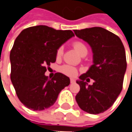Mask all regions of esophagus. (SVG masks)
<instances>
[{
  "instance_id": "esophagus-1",
  "label": "esophagus",
  "mask_w": 132,
  "mask_h": 132,
  "mask_svg": "<svg viewBox=\"0 0 132 132\" xmlns=\"http://www.w3.org/2000/svg\"><path fill=\"white\" fill-rule=\"evenodd\" d=\"M70 82H71V84H73V83L76 82V81H75L74 78H71V79H70Z\"/></svg>"
}]
</instances>
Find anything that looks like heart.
I'll return each mask as SVG.
<instances>
[{
  "label": "heart",
  "instance_id": "1",
  "mask_svg": "<svg viewBox=\"0 0 132 132\" xmlns=\"http://www.w3.org/2000/svg\"><path fill=\"white\" fill-rule=\"evenodd\" d=\"M72 47H74V49L78 52V54H80L81 55L84 54L88 53V48L86 47V45L81 41H76L72 43ZM63 47H58V49L56 51V57L57 60L60 59L63 56ZM60 72L63 74H65L68 76H75L77 72H78V69L74 67V66H69V65H63L60 67Z\"/></svg>",
  "mask_w": 132,
  "mask_h": 132
}]
</instances>
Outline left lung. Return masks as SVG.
<instances>
[{
  "label": "left lung",
  "instance_id": "1",
  "mask_svg": "<svg viewBox=\"0 0 132 132\" xmlns=\"http://www.w3.org/2000/svg\"><path fill=\"white\" fill-rule=\"evenodd\" d=\"M74 32L90 44L94 53V64L76 81L80 90L76 100L82 110L101 113L113 106L122 89L127 67L125 47L116 35L101 27ZM90 78L95 81L87 86L86 82Z\"/></svg>",
  "mask_w": 132,
  "mask_h": 132
}]
</instances>
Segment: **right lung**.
Masks as SVG:
<instances>
[{
  "instance_id": "add662e5",
  "label": "right lung",
  "mask_w": 132,
  "mask_h": 132,
  "mask_svg": "<svg viewBox=\"0 0 132 132\" xmlns=\"http://www.w3.org/2000/svg\"><path fill=\"white\" fill-rule=\"evenodd\" d=\"M74 36L71 30H56L46 26L21 31L11 49L10 79L21 103L32 110L53 106L60 92L70 83L69 77L56 72L48 78L44 73L56 61L60 46Z\"/></svg>"
}]
</instances>
